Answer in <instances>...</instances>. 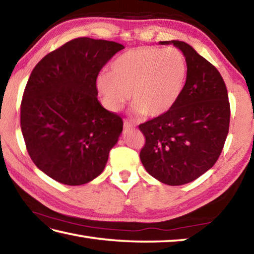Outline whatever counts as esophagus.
I'll use <instances>...</instances> for the list:
<instances>
[{"label": "esophagus", "mask_w": 254, "mask_h": 254, "mask_svg": "<svg viewBox=\"0 0 254 254\" xmlns=\"http://www.w3.org/2000/svg\"><path fill=\"white\" fill-rule=\"evenodd\" d=\"M123 127H124V128H132V127H134V126H133L131 122H128L127 120H124Z\"/></svg>", "instance_id": "1"}]
</instances>
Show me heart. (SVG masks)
I'll list each match as a JSON object with an SVG mask.
<instances>
[{"mask_svg": "<svg viewBox=\"0 0 254 254\" xmlns=\"http://www.w3.org/2000/svg\"><path fill=\"white\" fill-rule=\"evenodd\" d=\"M186 77L187 63L179 50L139 47L119 56L96 85L110 110L121 109L128 94L135 113L158 118L177 103Z\"/></svg>", "mask_w": 254, "mask_h": 254, "instance_id": "1", "label": "heart"}]
</instances>
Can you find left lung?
Returning <instances> with one entry per match:
<instances>
[{
	"mask_svg": "<svg viewBox=\"0 0 254 254\" xmlns=\"http://www.w3.org/2000/svg\"><path fill=\"white\" fill-rule=\"evenodd\" d=\"M174 45L184 54L187 77L175 106L139 126L145 143L140 159L148 173L166 185L188 184L217 161L230 127L226 85L216 67L184 41Z\"/></svg>",
	"mask_w": 254,
	"mask_h": 254,
	"instance_id": "left-lung-1",
	"label": "left lung"
}]
</instances>
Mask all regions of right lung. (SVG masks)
<instances>
[{
  "label": "right lung",
  "instance_id": "add662e5",
  "mask_svg": "<svg viewBox=\"0 0 254 254\" xmlns=\"http://www.w3.org/2000/svg\"><path fill=\"white\" fill-rule=\"evenodd\" d=\"M122 49L114 41L76 38L33 68L21 102V131L31 160L50 178L78 186L104 170L123 121L98 102L96 80Z\"/></svg>",
  "mask_w": 254,
  "mask_h": 254
}]
</instances>
